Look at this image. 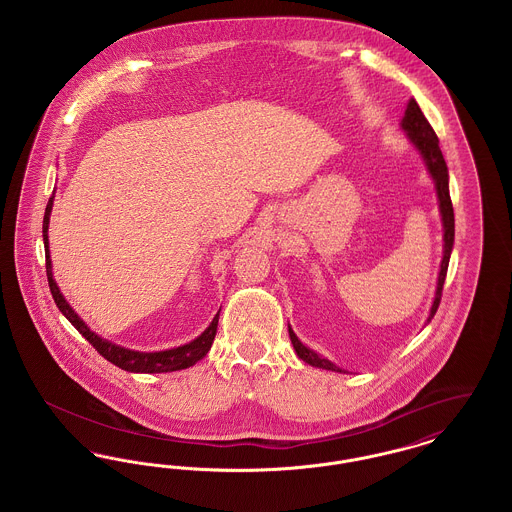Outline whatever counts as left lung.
<instances>
[{"instance_id": "left-lung-1", "label": "left lung", "mask_w": 512, "mask_h": 512, "mask_svg": "<svg viewBox=\"0 0 512 512\" xmlns=\"http://www.w3.org/2000/svg\"><path fill=\"white\" fill-rule=\"evenodd\" d=\"M401 128L407 132V138L418 149V153L422 155V159L426 163V169L430 172V176L434 178L436 194H438L439 213H441V222H443V259H441V268H439L436 297H434L430 317H428V322H430L438 311L441 292H443V282H445L447 267H449V257H451L453 242H455V215H453V203H451V195H449V172H447L445 159H443L441 149H439L438 136H436L434 128L430 126V122L426 121L424 113L420 111V107L414 99L409 101V105L405 109V117L401 121ZM288 332H290V340H292L297 357L303 359L307 365L324 368V370H334V372H343L340 366L334 365L332 361L320 357L313 349L303 345L299 338L293 334L292 326H288Z\"/></svg>"}]
</instances>
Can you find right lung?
Here are the masks:
<instances>
[{
    "label": "right lung",
    "mask_w": 512,
    "mask_h": 512,
    "mask_svg": "<svg viewBox=\"0 0 512 512\" xmlns=\"http://www.w3.org/2000/svg\"><path fill=\"white\" fill-rule=\"evenodd\" d=\"M51 207H53V195L49 197L48 207H46V215H44V247H46V272H48V284L51 295L55 299V305L59 307V311L67 317V320L73 324L74 328L94 345V349L98 351L101 357H105L109 363L119 366L122 370L128 372H144V374H155V372H172V370H182L188 366H194L197 361H201L211 345L215 340L217 334V326H219V313L213 318V322L209 324V328L197 336L194 341L174 347V349H167V351H153V353H146V351H134V349H126L117 343L103 340L99 338L96 332H92L86 322L74 313L73 307L67 303V299L63 297L61 290L57 288L55 280H53V272H51V259H49V242H48V228H49V215H51Z\"/></svg>",
    "instance_id": "obj_1"
}]
</instances>
